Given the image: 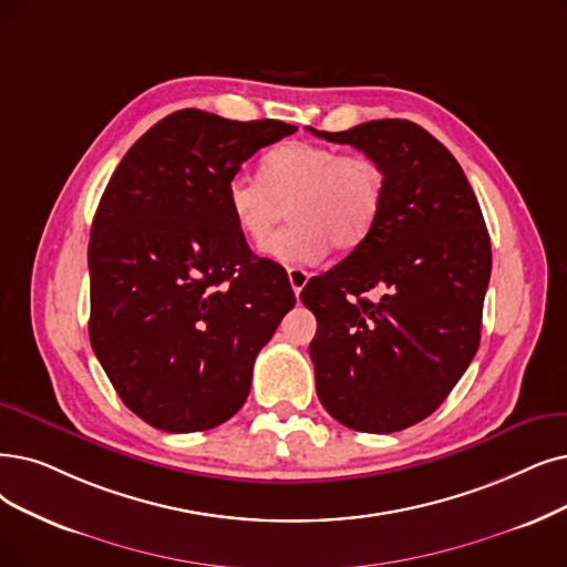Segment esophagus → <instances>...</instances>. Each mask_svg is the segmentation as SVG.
Returning <instances> with one entry per match:
<instances>
[{
	"label": "esophagus",
	"mask_w": 567,
	"mask_h": 567,
	"mask_svg": "<svg viewBox=\"0 0 567 567\" xmlns=\"http://www.w3.org/2000/svg\"><path fill=\"white\" fill-rule=\"evenodd\" d=\"M288 281H290V286H292V292H296V296L300 298L302 288H305L307 281H309V271L302 269V267H288Z\"/></svg>",
	"instance_id": "obj_1"
}]
</instances>
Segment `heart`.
Listing matches in <instances>:
<instances>
[{
    "label": "heart",
    "mask_w": 567,
    "mask_h": 567,
    "mask_svg": "<svg viewBox=\"0 0 567 567\" xmlns=\"http://www.w3.org/2000/svg\"><path fill=\"white\" fill-rule=\"evenodd\" d=\"M260 176L235 174L225 202L239 235L251 244H262L286 214L292 216L262 246L281 262H311L330 244L353 251L372 233L386 193V174L374 157L311 142L271 148Z\"/></svg>",
    "instance_id": "1"
}]
</instances>
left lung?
<instances>
[{"mask_svg":"<svg viewBox=\"0 0 567 567\" xmlns=\"http://www.w3.org/2000/svg\"><path fill=\"white\" fill-rule=\"evenodd\" d=\"M309 132L362 151L386 174L368 239L300 292L319 321L309 344L316 393L358 433H398L437 410L480 349L486 223L456 157L416 123Z\"/></svg>","mask_w":567,"mask_h":567,"instance_id":"obj_1","label":"left lung"}]
</instances>
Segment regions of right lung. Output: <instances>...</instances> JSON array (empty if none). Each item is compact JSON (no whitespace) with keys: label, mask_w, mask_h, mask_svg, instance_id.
Masks as SVG:
<instances>
[{"label":"right lung","mask_w":567,"mask_h":567,"mask_svg":"<svg viewBox=\"0 0 567 567\" xmlns=\"http://www.w3.org/2000/svg\"><path fill=\"white\" fill-rule=\"evenodd\" d=\"M298 132L181 109L125 153L87 246L90 344L130 412L165 433L235 416L258 351L296 296L251 254L225 186L262 146Z\"/></svg>","instance_id":"obj_1"}]
</instances>
